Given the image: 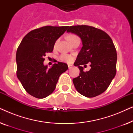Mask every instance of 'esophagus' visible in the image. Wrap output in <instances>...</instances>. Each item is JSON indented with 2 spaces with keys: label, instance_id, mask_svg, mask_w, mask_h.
<instances>
[{
  "label": "esophagus",
  "instance_id": "34e87169",
  "mask_svg": "<svg viewBox=\"0 0 133 133\" xmlns=\"http://www.w3.org/2000/svg\"><path fill=\"white\" fill-rule=\"evenodd\" d=\"M68 68H69V69H71V68H72V67H73V65H71V64H68Z\"/></svg>",
  "mask_w": 133,
  "mask_h": 133
}]
</instances>
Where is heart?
Returning <instances> with one entry per match:
<instances>
[{"label": "heart", "mask_w": 133, "mask_h": 133, "mask_svg": "<svg viewBox=\"0 0 133 133\" xmlns=\"http://www.w3.org/2000/svg\"><path fill=\"white\" fill-rule=\"evenodd\" d=\"M77 37H78L76 35V34H70L68 36V37H67V39H68V41L70 42H71L72 41H73V40H74ZM57 42H58V41H56V42L55 43V46L56 45V44L57 43ZM59 59H60V60H61V61H63V62H65L70 63L72 61V59H73V58H72V56L71 55H70V54L63 53V54H62L61 56H60Z\"/></svg>", "instance_id": "1"}]
</instances>
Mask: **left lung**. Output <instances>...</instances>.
<instances>
[{
	"label": "left lung",
	"instance_id": "obj_1",
	"mask_svg": "<svg viewBox=\"0 0 133 133\" xmlns=\"http://www.w3.org/2000/svg\"><path fill=\"white\" fill-rule=\"evenodd\" d=\"M67 32L76 34L81 38L83 46L74 65L80 70L79 76L72 82L78 92L87 97L103 93L110 86L116 74L117 52L111 38L101 29L88 25L70 26ZM90 64L88 72L84 67Z\"/></svg>",
	"mask_w": 133,
	"mask_h": 133
}]
</instances>
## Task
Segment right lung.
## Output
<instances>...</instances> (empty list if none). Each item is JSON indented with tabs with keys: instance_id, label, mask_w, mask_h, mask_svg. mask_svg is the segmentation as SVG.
Returning <instances> with one entry per match:
<instances>
[{
	"instance_id": "obj_1",
	"label": "right lung",
	"mask_w": 133,
	"mask_h": 133,
	"mask_svg": "<svg viewBox=\"0 0 133 133\" xmlns=\"http://www.w3.org/2000/svg\"><path fill=\"white\" fill-rule=\"evenodd\" d=\"M68 27L45 26L35 29L23 38L18 46L17 77L25 91L34 97L43 99L50 95L59 76L68 70L66 63L60 62L49 70L43 65L44 56L52 51L56 41Z\"/></svg>"
}]
</instances>
